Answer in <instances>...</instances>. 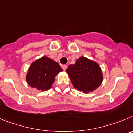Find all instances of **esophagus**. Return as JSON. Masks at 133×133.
<instances>
[{
    "label": "esophagus",
    "mask_w": 133,
    "mask_h": 133,
    "mask_svg": "<svg viewBox=\"0 0 133 133\" xmlns=\"http://www.w3.org/2000/svg\"><path fill=\"white\" fill-rule=\"evenodd\" d=\"M62 69H64V71H65V69H67V65H62Z\"/></svg>",
    "instance_id": "obj_1"
}]
</instances>
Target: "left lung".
<instances>
[{
	"label": "left lung",
	"instance_id": "left-lung-1",
	"mask_svg": "<svg viewBox=\"0 0 133 133\" xmlns=\"http://www.w3.org/2000/svg\"><path fill=\"white\" fill-rule=\"evenodd\" d=\"M66 72L75 89L87 93L97 89L102 83L103 75L101 67L95 61L81 56Z\"/></svg>",
	"mask_w": 133,
	"mask_h": 133
}]
</instances>
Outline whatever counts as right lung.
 I'll list each match as a JSON object with an SVG mask.
<instances>
[{
  "mask_svg": "<svg viewBox=\"0 0 133 133\" xmlns=\"http://www.w3.org/2000/svg\"><path fill=\"white\" fill-rule=\"evenodd\" d=\"M62 71L58 62L47 56H42L30 65L26 81L32 88L46 91L52 87L56 76Z\"/></svg>",
  "mask_w": 133,
  "mask_h": 133,
  "instance_id": "add662e5",
  "label": "right lung"
}]
</instances>
